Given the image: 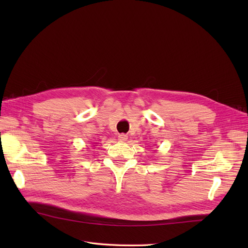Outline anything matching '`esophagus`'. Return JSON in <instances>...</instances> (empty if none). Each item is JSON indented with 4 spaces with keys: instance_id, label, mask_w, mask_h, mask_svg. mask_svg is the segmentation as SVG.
Returning <instances> with one entry per match:
<instances>
[{
    "instance_id": "esophagus-1",
    "label": "esophagus",
    "mask_w": 248,
    "mask_h": 248,
    "mask_svg": "<svg viewBox=\"0 0 248 248\" xmlns=\"http://www.w3.org/2000/svg\"><path fill=\"white\" fill-rule=\"evenodd\" d=\"M118 139L120 141H125V140H127V139H128V137H127L125 133H121L118 136Z\"/></svg>"
}]
</instances>
